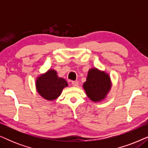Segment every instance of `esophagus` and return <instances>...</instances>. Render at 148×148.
<instances>
[{
	"label": "esophagus",
	"instance_id": "obj_1",
	"mask_svg": "<svg viewBox=\"0 0 148 148\" xmlns=\"http://www.w3.org/2000/svg\"><path fill=\"white\" fill-rule=\"evenodd\" d=\"M71 84H72V86L74 87H77L79 85V83L78 82H77V81H73V82H72Z\"/></svg>",
	"mask_w": 148,
	"mask_h": 148
}]
</instances>
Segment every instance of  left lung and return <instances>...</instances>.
I'll use <instances>...</instances> for the list:
<instances>
[{"instance_id":"left-lung-1","label":"left lung","mask_w":148,"mask_h":148,"mask_svg":"<svg viewBox=\"0 0 148 148\" xmlns=\"http://www.w3.org/2000/svg\"><path fill=\"white\" fill-rule=\"evenodd\" d=\"M110 88V79L108 74L96 68L90 69L86 82L84 84V88L90 100L94 102L103 100Z\"/></svg>"}]
</instances>
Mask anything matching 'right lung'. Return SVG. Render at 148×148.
I'll return each instance as SVG.
<instances>
[{
    "instance_id": "obj_1",
    "label": "right lung",
    "mask_w": 148,
    "mask_h": 148,
    "mask_svg": "<svg viewBox=\"0 0 148 148\" xmlns=\"http://www.w3.org/2000/svg\"><path fill=\"white\" fill-rule=\"evenodd\" d=\"M36 85L39 94L48 100H55L61 94L62 89L68 86L66 80L58 77L56 72L52 69L38 77Z\"/></svg>"
}]
</instances>
